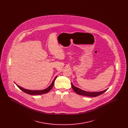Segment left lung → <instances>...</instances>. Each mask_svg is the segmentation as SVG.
I'll return each mask as SVG.
<instances>
[{"instance_id": "obj_1", "label": "left lung", "mask_w": 128, "mask_h": 128, "mask_svg": "<svg viewBox=\"0 0 128 128\" xmlns=\"http://www.w3.org/2000/svg\"><path fill=\"white\" fill-rule=\"evenodd\" d=\"M72 86L73 89L74 91L76 93L79 95H82V96H89V97H96L99 96L102 94H103L104 92L108 90H104L103 91L98 92H89L85 91L84 90H82V89H80L78 87H76L73 85L72 83Z\"/></svg>"}]
</instances>
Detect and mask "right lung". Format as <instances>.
Listing matches in <instances>:
<instances>
[{
    "label": "right lung",
    "instance_id": "1",
    "mask_svg": "<svg viewBox=\"0 0 128 128\" xmlns=\"http://www.w3.org/2000/svg\"><path fill=\"white\" fill-rule=\"evenodd\" d=\"M56 77H57V76H56L55 77V79L53 80L52 84L49 85L48 87L47 88H46V89H45L44 90H28V89H24V88L18 86L17 84H16L18 87L19 89H20L22 91L24 92L27 94H30V95H40V94H46V93L50 91L51 90V89L52 88V87H53V86L54 85L55 80L56 78Z\"/></svg>",
    "mask_w": 128,
    "mask_h": 128
}]
</instances>
